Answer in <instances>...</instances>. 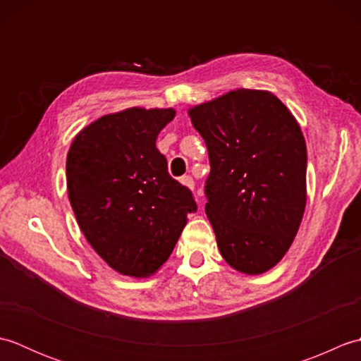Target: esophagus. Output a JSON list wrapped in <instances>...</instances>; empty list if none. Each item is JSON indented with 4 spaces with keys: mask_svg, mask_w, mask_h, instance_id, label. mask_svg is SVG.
Returning <instances> with one entry per match:
<instances>
[{
    "mask_svg": "<svg viewBox=\"0 0 361 361\" xmlns=\"http://www.w3.org/2000/svg\"><path fill=\"white\" fill-rule=\"evenodd\" d=\"M180 181H181V185H183V186H186L188 189L194 190V188H195V183H194V180H192V176H183V178H181Z\"/></svg>",
    "mask_w": 361,
    "mask_h": 361,
    "instance_id": "1",
    "label": "esophagus"
}]
</instances>
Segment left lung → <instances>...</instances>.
<instances>
[{
  "instance_id": "1",
  "label": "left lung",
  "mask_w": 361,
  "mask_h": 361,
  "mask_svg": "<svg viewBox=\"0 0 361 361\" xmlns=\"http://www.w3.org/2000/svg\"><path fill=\"white\" fill-rule=\"evenodd\" d=\"M188 113L208 147L206 216L220 255L237 271L262 274L286 256L304 216L301 127L264 90L229 91Z\"/></svg>"
}]
</instances>
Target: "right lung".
I'll list each match as a JSON object with an SVG mask.
<instances>
[{
    "instance_id": "1",
    "label": "right lung",
    "mask_w": 361,
    "mask_h": 361,
    "mask_svg": "<svg viewBox=\"0 0 361 361\" xmlns=\"http://www.w3.org/2000/svg\"><path fill=\"white\" fill-rule=\"evenodd\" d=\"M173 118V109L141 106L105 114L80 130L68 152L74 216L93 250L121 274L157 273L197 209L155 144Z\"/></svg>"
}]
</instances>
